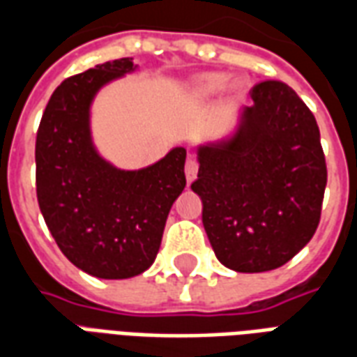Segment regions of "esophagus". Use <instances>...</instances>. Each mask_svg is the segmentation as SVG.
<instances>
[{
	"label": "esophagus",
	"instance_id": "1",
	"mask_svg": "<svg viewBox=\"0 0 357 357\" xmlns=\"http://www.w3.org/2000/svg\"><path fill=\"white\" fill-rule=\"evenodd\" d=\"M197 172H199V164L195 162L193 158H187L185 162V178L187 183H191L195 178H197Z\"/></svg>",
	"mask_w": 357,
	"mask_h": 357
}]
</instances>
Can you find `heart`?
Returning <instances> with one entry per match:
<instances>
[{
    "mask_svg": "<svg viewBox=\"0 0 357 357\" xmlns=\"http://www.w3.org/2000/svg\"><path fill=\"white\" fill-rule=\"evenodd\" d=\"M227 89L229 93L237 95L241 93L239 80H231L227 84V74L220 73V70H212V73L199 74L193 82V95L197 99H208L212 95H216L220 89Z\"/></svg>",
    "mask_w": 357,
    "mask_h": 357,
    "instance_id": "b5f03b06",
    "label": "heart"
}]
</instances>
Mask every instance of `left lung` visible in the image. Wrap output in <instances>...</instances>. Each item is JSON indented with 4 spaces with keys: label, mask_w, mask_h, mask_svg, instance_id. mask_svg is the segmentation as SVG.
I'll use <instances>...</instances> for the list:
<instances>
[{
    "label": "left lung",
    "mask_w": 357,
    "mask_h": 357,
    "mask_svg": "<svg viewBox=\"0 0 357 357\" xmlns=\"http://www.w3.org/2000/svg\"><path fill=\"white\" fill-rule=\"evenodd\" d=\"M233 135L197 147L202 225L225 268H281L314 237L327 166L319 128L294 89L277 80L250 89Z\"/></svg>",
    "instance_id": "left-lung-1"
}]
</instances>
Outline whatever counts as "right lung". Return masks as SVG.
<instances>
[{
    "label": "right lung",
    "instance_id": "obj_1",
    "mask_svg": "<svg viewBox=\"0 0 357 357\" xmlns=\"http://www.w3.org/2000/svg\"><path fill=\"white\" fill-rule=\"evenodd\" d=\"M135 68L126 57L66 78L51 95L36 135L43 220L61 252L99 279H130L153 266L166 218L185 187L183 147L141 170H120L95 149V95Z\"/></svg>",
    "mask_w": 357,
    "mask_h": 357
}]
</instances>
